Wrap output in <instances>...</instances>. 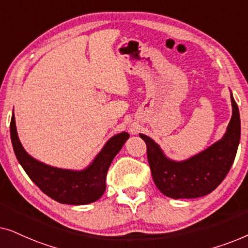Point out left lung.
Instances as JSON below:
<instances>
[{
    "label": "left lung",
    "mask_w": 248,
    "mask_h": 248,
    "mask_svg": "<svg viewBox=\"0 0 248 248\" xmlns=\"http://www.w3.org/2000/svg\"><path fill=\"white\" fill-rule=\"evenodd\" d=\"M232 116L221 140L184 161H174L147 135L140 138L147 144L152 178L162 194L171 199H196L218 187L235 160L240 140L239 110L232 94Z\"/></svg>",
    "instance_id": "8db88e82"
}]
</instances>
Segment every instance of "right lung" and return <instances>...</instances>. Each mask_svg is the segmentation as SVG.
Wrapping results in <instances>:
<instances>
[{"label": "right lung", "instance_id": "right-lung-1", "mask_svg": "<svg viewBox=\"0 0 248 248\" xmlns=\"http://www.w3.org/2000/svg\"><path fill=\"white\" fill-rule=\"evenodd\" d=\"M10 134L16 157L30 179L50 199L72 205L89 204L104 194L108 168L125 141L130 138L126 132L114 135L106 142L90 166L77 171L45 165L27 154L16 133L15 114H12L10 124Z\"/></svg>", "mask_w": 248, "mask_h": 248}]
</instances>
